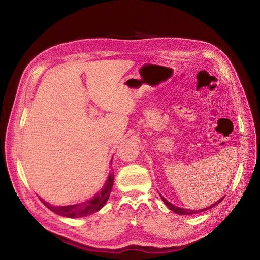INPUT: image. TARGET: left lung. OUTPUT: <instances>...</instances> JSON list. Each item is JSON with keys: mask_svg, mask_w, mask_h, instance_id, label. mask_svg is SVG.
<instances>
[{"mask_svg": "<svg viewBox=\"0 0 260 260\" xmlns=\"http://www.w3.org/2000/svg\"><path fill=\"white\" fill-rule=\"evenodd\" d=\"M160 196H161V194H160ZM161 198H162V201L164 202V204L168 207V208H169L171 211H174V212H176L177 214H180V215H191V214H198V213L204 212V211L208 210V209H211L212 207H214V206H216L217 204H219V203L223 200V198H224V197H222L220 200L216 201L214 204L210 205L209 207H206V208H204V209H200V210H191V209H184V208H180V207H177V206H175V205H172L171 203H169V202H168L166 199H164L162 196H161Z\"/></svg>", "mask_w": 260, "mask_h": 260, "instance_id": "1", "label": "left lung"}]
</instances>
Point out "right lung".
Segmentation results:
<instances>
[{
    "label": "right lung",
    "mask_w": 260,
    "mask_h": 260,
    "mask_svg": "<svg viewBox=\"0 0 260 260\" xmlns=\"http://www.w3.org/2000/svg\"><path fill=\"white\" fill-rule=\"evenodd\" d=\"M113 183H114V174L111 172L100 191L97 192L93 199L85 201L83 203H79V204H74L70 206H52L49 203L43 201L42 199L41 201L48 209H50L52 212H54L60 216H66L70 218L88 216L90 214H93L99 211L102 207L105 206V204L107 203L110 197Z\"/></svg>",
    "instance_id": "add662e5"
}]
</instances>
